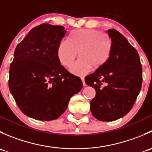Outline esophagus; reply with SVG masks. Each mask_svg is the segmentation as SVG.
Segmentation results:
<instances>
[{"mask_svg":"<svg viewBox=\"0 0 152 152\" xmlns=\"http://www.w3.org/2000/svg\"><path fill=\"white\" fill-rule=\"evenodd\" d=\"M81 79H82V83H83V85L85 86L86 84H85V78L81 77Z\"/></svg>","mask_w":152,"mask_h":152,"instance_id":"obj_1","label":"esophagus"}]
</instances>
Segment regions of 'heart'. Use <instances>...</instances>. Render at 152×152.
Here are the masks:
<instances>
[{
    "instance_id": "heart-1",
    "label": "heart",
    "mask_w": 152,
    "mask_h": 152,
    "mask_svg": "<svg viewBox=\"0 0 152 152\" xmlns=\"http://www.w3.org/2000/svg\"><path fill=\"white\" fill-rule=\"evenodd\" d=\"M111 43L108 38L94 29L82 28L74 31L67 40L59 42L57 57L63 66L70 67L77 57L80 59L70 68L73 74L82 76L90 69H99L108 60Z\"/></svg>"
}]
</instances>
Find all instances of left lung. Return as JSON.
<instances>
[{"instance_id": "1", "label": "left lung", "mask_w": 152, "mask_h": 152, "mask_svg": "<svg viewBox=\"0 0 152 152\" xmlns=\"http://www.w3.org/2000/svg\"><path fill=\"white\" fill-rule=\"evenodd\" d=\"M107 34L111 42L107 62L85 77L94 87L96 96L90 102V111L97 120L113 121L131 110L142 86V66L137 50L115 29Z\"/></svg>"}]
</instances>
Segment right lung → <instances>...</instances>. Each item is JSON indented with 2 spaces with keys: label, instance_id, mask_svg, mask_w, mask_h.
I'll list each match as a JSON object with an SVG mask.
<instances>
[{
  "label": "right lung",
  "instance_id": "obj_1",
  "mask_svg": "<svg viewBox=\"0 0 152 152\" xmlns=\"http://www.w3.org/2000/svg\"><path fill=\"white\" fill-rule=\"evenodd\" d=\"M66 34L61 26L41 24L17 45L10 69L9 87L20 110L39 121L58 118L82 80L60 64L57 48Z\"/></svg>",
  "mask_w": 152,
  "mask_h": 152
}]
</instances>
